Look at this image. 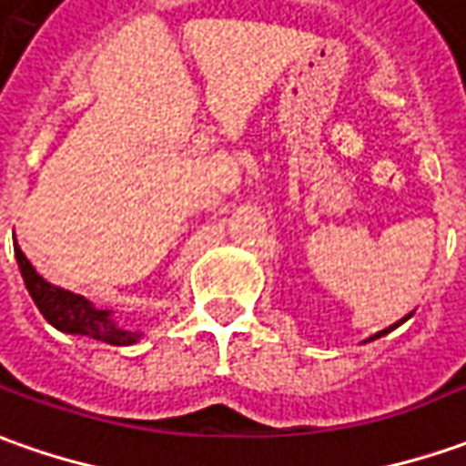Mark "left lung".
Segmentation results:
<instances>
[{
    "label": "left lung",
    "instance_id": "obj_1",
    "mask_svg": "<svg viewBox=\"0 0 466 466\" xmlns=\"http://www.w3.org/2000/svg\"><path fill=\"white\" fill-rule=\"evenodd\" d=\"M410 316H413V313H408L406 319H400V321H398V324H403V321H408V319H410ZM398 324H392V326H388V329H382V331H378V334H375V337H370V339L367 341H372V339H380V337H385V334H388V331H392V329H395V326Z\"/></svg>",
    "mask_w": 466,
    "mask_h": 466
}]
</instances>
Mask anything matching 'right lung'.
<instances>
[{"label":"right lung","mask_w":466,"mask_h":466,"mask_svg":"<svg viewBox=\"0 0 466 466\" xmlns=\"http://www.w3.org/2000/svg\"><path fill=\"white\" fill-rule=\"evenodd\" d=\"M15 258L20 265L22 280L33 296L35 306L46 316L50 326H56L63 334H81V337H91L96 341H106L114 347H129L140 339V331H127L112 319V311H101L91 300L84 296H76L66 288L47 283L43 275L35 273L30 259L25 258L17 242H15Z\"/></svg>","instance_id":"obj_1"}]
</instances>
